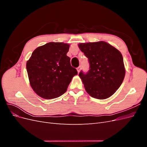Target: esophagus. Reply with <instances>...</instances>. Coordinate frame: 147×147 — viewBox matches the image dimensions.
Returning <instances> with one entry per match:
<instances>
[{"mask_svg": "<svg viewBox=\"0 0 147 147\" xmlns=\"http://www.w3.org/2000/svg\"><path fill=\"white\" fill-rule=\"evenodd\" d=\"M81 68H82V66H81V65H80L79 67H78L77 68V71H78V73H79L80 71Z\"/></svg>", "mask_w": 147, "mask_h": 147, "instance_id": "obj_1", "label": "esophagus"}]
</instances>
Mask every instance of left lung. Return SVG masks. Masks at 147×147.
Wrapping results in <instances>:
<instances>
[{
    "label": "left lung",
    "mask_w": 147,
    "mask_h": 147,
    "mask_svg": "<svg viewBox=\"0 0 147 147\" xmlns=\"http://www.w3.org/2000/svg\"><path fill=\"white\" fill-rule=\"evenodd\" d=\"M90 63V70L79 74L86 92L91 97L105 99L121 86L125 76L121 53L108 43L100 41L80 43Z\"/></svg>",
    "instance_id": "1"
}]
</instances>
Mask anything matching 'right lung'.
<instances>
[{"label": "right lung", "instance_id": "1", "mask_svg": "<svg viewBox=\"0 0 147 147\" xmlns=\"http://www.w3.org/2000/svg\"><path fill=\"white\" fill-rule=\"evenodd\" d=\"M69 50L67 43L50 42L35 49L27 61L30 86L42 98L54 99L63 95L77 75L67 56Z\"/></svg>", "mask_w": 147, "mask_h": 147}]
</instances>
